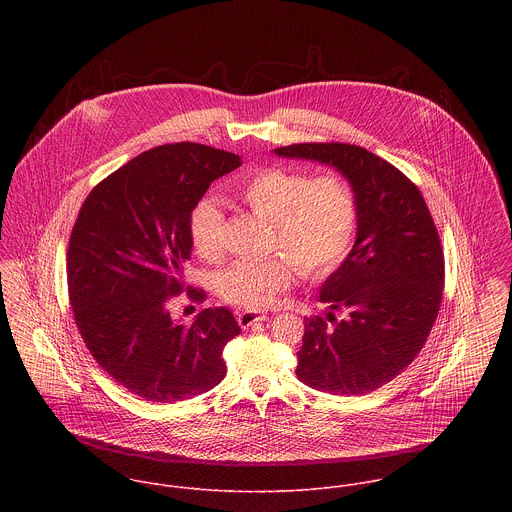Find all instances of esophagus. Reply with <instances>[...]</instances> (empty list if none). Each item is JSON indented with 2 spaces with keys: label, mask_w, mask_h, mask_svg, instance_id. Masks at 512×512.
I'll return each mask as SVG.
<instances>
[{
  "label": "esophagus",
  "mask_w": 512,
  "mask_h": 512,
  "mask_svg": "<svg viewBox=\"0 0 512 512\" xmlns=\"http://www.w3.org/2000/svg\"><path fill=\"white\" fill-rule=\"evenodd\" d=\"M268 315L266 313H258V311H242L236 315V321L242 329H248L252 327L254 323H260V321H266Z\"/></svg>",
  "instance_id": "1"
}]
</instances>
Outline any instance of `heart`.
<instances>
[{
  "label": "heart",
  "mask_w": 512,
  "mask_h": 512,
  "mask_svg": "<svg viewBox=\"0 0 512 512\" xmlns=\"http://www.w3.org/2000/svg\"><path fill=\"white\" fill-rule=\"evenodd\" d=\"M234 195L254 213L272 220V246L285 256L242 260L219 278L220 297L246 309L270 307L293 280V266L307 280L335 272L353 244L359 207L353 187L337 175L311 177L288 167H264L240 177ZM219 205L201 201L189 220L201 258L222 254Z\"/></svg>",
  "instance_id": "1"
}]
</instances>
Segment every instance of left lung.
Returning a JSON list of instances; mask_svg holds the SVG:
<instances>
[{
  "label": "left lung",
  "mask_w": 512,
  "mask_h": 512,
  "mask_svg": "<svg viewBox=\"0 0 512 512\" xmlns=\"http://www.w3.org/2000/svg\"><path fill=\"white\" fill-rule=\"evenodd\" d=\"M274 153L335 167L359 207L355 244L319 293L345 319H305L295 374L329 394L372 392L416 359L438 317L445 270L430 209L400 169L365 147L293 144Z\"/></svg>",
  "instance_id": "obj_1"
}]
</instances>
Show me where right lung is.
Instances as JSON below:
<instances>
[{
  "label": "right lung",
  "mask_w": 512,
  "mask_h": 512,
  "mask_svg": "<svg viewBox=\"0 0 512 512\" xmlns=\"http://www.w3.org/2000/svg\"><path fill=\"white\" fill-rule=\"evenodd\" d=\"M240 163L191 142L153 147L100 181L74 222L67 282L76 327L94 361L147 402L195 398L226 374L222 351L240 335L234 315L209 307L183 325L167 303L189 290L193 209Z\"/></svg>",
  "instance_id": "1"
}]
</instances>
